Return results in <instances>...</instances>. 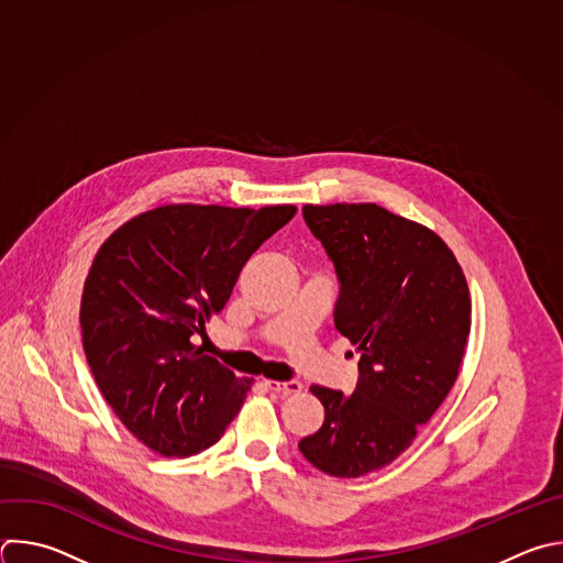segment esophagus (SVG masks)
Returning <instances> with one entry per match:
<instances>
[{
  "label": "esophagus",
  "instance_id": "esophagus-1",
  "mask_svg": "<svg viewBox=\"0 0 563 563\" xmlns=\"http://www.w3.org/2000/svg\"><path fill=\"white\" fill-rule=\"evenodd\" d=\"M265 387L274 394H280V396H294V394H300L302 391V385L298 380H287V383H278V380H265Z\"/></svg>",
  "mask_w": 563,
  "mask_h": 563
}]
</instances>
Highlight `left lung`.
I'll return each instance as SVG.
<instances>
[{
  "label": "left lung",
  "mask_w": 563,
  "mask_h": 563,
  "mask_svg": "<svg viewBox=\"0 0 563 563\" xmlns=\"http://www.w3.org/2000/svg\"><path fill=\"white\" fill-rule=\"evenodd\" d=\"M302 219L333 263V322L360 362L351 396L311 387L324 422L298 449L327 475L360 477L405 453L455 385L468 285L438 234L376 203L305 206Z\"/></svg>",
  "instance_id": "8db88e82"
}]
</instances>
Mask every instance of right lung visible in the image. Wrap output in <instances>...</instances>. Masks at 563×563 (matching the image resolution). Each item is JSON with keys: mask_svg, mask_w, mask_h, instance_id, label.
Listing matches in <instances>:
<instances>
[{"mask_svg": "<svg viewBox=\"0 0 563 563\" xmlns=\"http://www.w3.org/2000/svg\"><path fill=\"white\" fill-rule=\"evenodd\" d=\"M296 214L165 206L121 225L97 252L81 296L92 376L123 427L165 457L221 440L250 380L195 346L247 258Z\"/></svg>", "mask_w": 563, "mask_h": 563, "instance_id": "1", "label": "right lung"}]
</instances>
